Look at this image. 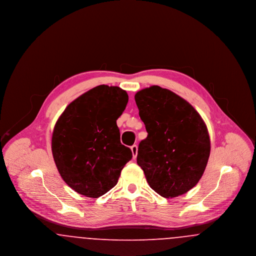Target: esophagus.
<instances>
[{
  "label": "esophagus",
  "instance_id": "34e87169",
  "mask_svg": "<svg viewBox=\"0 0 256 256\" xmlns=\"http://www.w3.org/2000/svg\"><path fill=\"white\" fill-rule=\"evenodd\" d=\"M130 150H132V152L134 158H136V156H137V150H138V148H137V146H136V145H134V146H132V148H130Z\"/></svg>",
  "mask_w": 256,
  "mask_h": 256
}]
</instances>
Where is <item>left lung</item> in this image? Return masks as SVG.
Instances as JSON below:
<instances>
[{
	"label": "left lung",
	"mask_w": 256,
	"mask_h": 256,
	"mask_svg": "<svg viewBox=\"0 0 256 256\" xmlns=\"http://www.w3.org/2000/svg\"><path fill=\"white\" fill-rule=\"evenodd\" d=\"M134 98L148 132L137 154L146 182L164 198L187 193L202 176L209 158L206 122L187 100L160 86L142 89Z\"/></svg>",
	"instance_id": "1"
}]
</instances>
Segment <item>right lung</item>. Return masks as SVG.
I'll use <instances>...</instances> for the list:
<instances>
[{
  "label": "right lung",
  "mask_w": 256,
  "mask_h": 256,
  "mask_svg": "<svg viewBox=\"0 0 256 256\" xmlns=\"http://www.w3.org/2000/svg\"><path fill=\"white\" fill-rule=\"evenodd\" d=\"M128 102L118 86H98L76 98L56 122L52 152L63 180L80 195L98 198L132 158L120 141L117 119Z\"/></svg>",
  "instance_id": "add662e5"
}]
</instances>
